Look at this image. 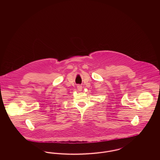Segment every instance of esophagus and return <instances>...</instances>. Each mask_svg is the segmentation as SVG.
I'll return each instance as SVG.
<instances>
[{
	"mask_svg": "<svg viewBox=\"0 0 160 160\" xmlns=\"http://www.w3.org/2000/svg\"><path fill=\"white\" fill-rule=\"evenodd\" d=\"M77 89L78 91H82V86L80 85H78L77 86Z\"/></svg>",
	"mask_w": 160,
	"mask_h": 160,
	"instance_id": "esophagus-1",
	"label": "esophagus"
}]
</instances>
